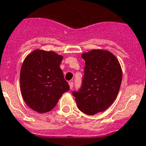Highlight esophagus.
<instances>
[{
  "label": "esophagus",
  "instance_id": "esophagus-1",
  "mask_svg": "<svg viewBox=\"0 0 146 146\" xmlns=\"http://www.w3.org/2000/svg\"><path fill=\"white\" fill-rule=\"evenodd\" d=\"M69 86H70V89H73V81H70V82H69Z\"/></svg>",
  "mask_w": 146,
  "mask_h": 146
}]
</instances>
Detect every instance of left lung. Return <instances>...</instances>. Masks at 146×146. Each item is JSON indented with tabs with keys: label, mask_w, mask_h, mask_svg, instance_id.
<instances>
[{
	"label": "left lung",
	"mask_w": 146,
	"mask_h": 146,
	"mask_svg": "<svg viewBox=\"0 0 146 146\" xmlns=\"http://www.w3.org/2000/svg\"><path fill=\"white\" fill-rule=\"evenodd\" d=\"M86 66L82 86L73 92L78 108L94 115L105 111L117 96L122 70L117 57L108 50L94 49L82 54Z\"/></svg>",
	"instance_id": "obj_1"
}]
</instances>
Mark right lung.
Segmentation results:
<instances>
[{"label": "right lung", "instance_id": "obj_1", "mask_svg": "<svg viewBox=\"0 0 146 146\" xmlns=\"http://www.w3.org/2000/svg\"><path fill=\"white\" fill-rule=\"evenodd\" d=\"M63 57L54 51L33 50L25 58L20 71V89L24 102L33 111H51L70 86L60 68Z\"/></svg>", "mask_w": 146, "mask_h": 146}]
</instances>
